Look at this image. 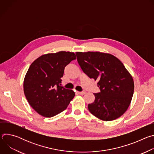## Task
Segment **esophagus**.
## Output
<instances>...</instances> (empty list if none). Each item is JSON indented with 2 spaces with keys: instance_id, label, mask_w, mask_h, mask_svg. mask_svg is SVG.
I'll return each mask as SVG.
<instances>
[{
  "instance_id": "34e87169",
  "label": "esophagus",
  "mask_w": 154,
  "mask_h": 154,
  "mask_svg": "<svg viewBox=\"0 0 154 154\" xmlns=\"http://www.w3.org/2000/svg\"><path fill=\"white\" fill-rule=\"evenodd\" d=\"M77 93H78V94H80V95H83V94H85L86 93L85 91H82V92L78 91Z\"/></svg>"
}]
</instances>
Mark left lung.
<instances>
[{
  "label": "left lung",
  "instance_id": "1",
  "mask_svg": "<svg viewBox=\"0 0 154 154\" xmlns=\"http://www.w3.org/2000/svg\"><path fill=\"white\" fill-rule=\"evenodd\" d=\"M82 71L97 80L100 92L94 93V102L88 105L94 116L104 121L115 120L128 108L134 91V79L123 63L114 55L100 52L75 53Z\"/></svg>",
  "mask_w": 154,
  "mask_h": 154
}]
</instances>
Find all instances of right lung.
Here are the masks:
<instances>
[{
    "instance_id": "obj_1",
    "label": "right lung",
    "mask_w": 154,
    "mask_h": 154,
    "mask_svg": "<svg viewBox=\"0 0 154 154\" xmlns=\"http://www.w3.org/2000/svg\"><path fill=\"white\" fill-rule=\"evenodd\" d=\"M74 52L42 55L30 66L24 80V92L30 106L40 115L53 117L67 108L75 96L61 85L66 66L75 60Z\"/></svg>"
}]
</instances>
